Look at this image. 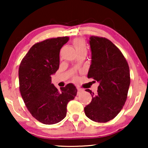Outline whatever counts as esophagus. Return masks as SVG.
Segmentation results:
<instances>
[{"mask_svg": "<svg viewBox=\"0 0 148 148\" xmlns=\"http://www.w3.org/2000/svg\"><path fill=\"white\" fill-rule=\"evenodd\" d=\"M82 91H83V90H82V89H80V88H77V92H78V94H79V93L82 92Z\"/></svg>", "mask_w": 148, "mask_h": 148, "instance_id": "esophagus-1", "label": "esophagus"}]
</instances>
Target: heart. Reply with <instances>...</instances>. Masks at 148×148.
<instances>
[{
    "label": "heart",
    "instance_id": "obj_1",
    "mask_svg": "<svg viewBox=\"0 0 148 148\" xmlns=\"http://www.w3.org/2000/svg\"><path fill=\"white\" fill-rule=\"evenodd\" d=\"M73 45H74V47H75V48L77 52L82 51V50H86V46H85L84 41L82 40H75L73 42Z\"/></svg>",
    "mask_w": 148,
    "mask_h": 148
}]
</instances>
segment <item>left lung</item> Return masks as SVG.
Masks as SVG:
<instances>
[{"instance_id":"obj_1","label":"left lung","mask_w":148,"mask_h":148,"mask_svg":"<svg viewBox=\"0 0 148 148\" xmlns=\"http://www.w3.org/2000/svg\"><path fill=\"white\" fill-rule=\"evenodd\" d=\"M91 65L88 78H93L100 85L98 93L92 94V102L84 108L89 119L98 123H106L120 112L126 102L130 71L121 50L105 38L91 36L89 40Z\"/></svg>"}]
</instances>
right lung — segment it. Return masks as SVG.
<instances>
[{"instance_id":"add662e5","label":"right lung","mask_w":148,"mask_h":148,"mask_svg":"<svg viewBox=\"0 0 148 148\" xmlns=\"http://www.w3.org/2000/svg\"><path fill=\"white\" fill-rule=\"evenodd\" d=\"M69 38L58 37L34 44L22 59L19 68V90L26 107L36 120L56 124L66 115V106L77 90L69 84L58 90L51 75L59 68L60 50Z\"/></svg>"}]
</instances>
